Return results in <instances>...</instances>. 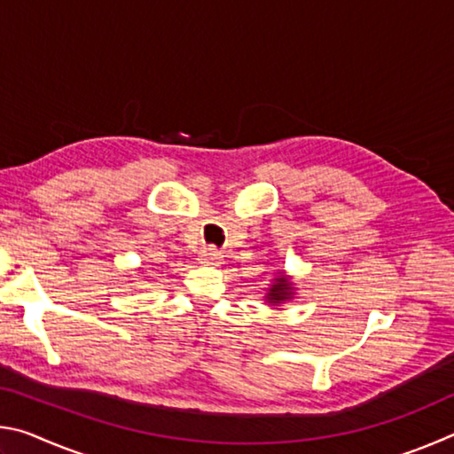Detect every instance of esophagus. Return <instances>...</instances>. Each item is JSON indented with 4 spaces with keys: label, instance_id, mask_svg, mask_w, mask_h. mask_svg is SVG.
Segmentation results:
<instances>
[{
    "label": "esophagus",
    "instance_id": "esophagus-1",
    "mask_svg": "<svg viewBox=\"0 0 454 454\" xmlns=\"http://www.w3.org/2000/svg\"><path fill=\"white\" fill-rule=\"evenodd\" d=\"M200 264H206V266H218L222 264V254L216 250V248H204L202 252H200Z\"/></svg>",
    "mask_w": 454,
    "mask_h": 454
}]
</instances>
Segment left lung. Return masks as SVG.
Masks as SVG:
<instances>
[{
    "label": "left lung",
    "mask_w": 454,
    "mask_h": 454,
    "mask_svg": "<svg viewBox=\"0 0 454 454\" xmlns=\"http://www.w3.org/2000/svg\"><path fill=\"white\" fill-rule=\"evenodd\" d=\"M292 298H294V284H292V280L286 274L280 272L278 278H274V284L268 288L266 302L272 306H280L284 302L292 301Z\"/></svg>",
    "instance_id": "obj_1"
}]
</instances>
